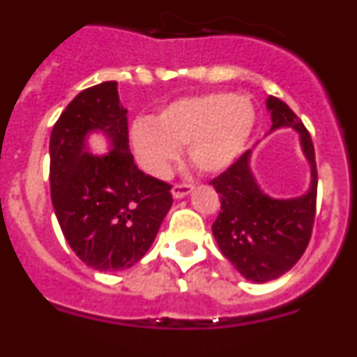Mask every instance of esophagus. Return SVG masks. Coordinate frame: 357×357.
Here are the masks:
<instances>
[{
  "label": "esophagus",
  "mask_w": 357,
  "mask_h": 357,
  "mask_svg": "<svg viewBox=\"0 0 357 357\" xmlns=\"http://www.w3.org/2000/svg\"><path fill=\"white\" fill-rule=\"evenodd\" d=\"M191 191H193V185H189V184H175L172 188V195L173 198H176V200H178V198L188 197Z\"/></svg>",
  "instance_id": "esophagus-1"
}]
</instances>
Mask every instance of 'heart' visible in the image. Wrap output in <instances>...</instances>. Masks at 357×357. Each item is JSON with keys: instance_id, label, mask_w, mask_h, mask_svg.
Instances as JSON below:
<instances>
[{"instance_id": "1", "label": "heart", "mask_w": 357, "mask_h": 357, "mask_svg": "<svg viewBox=\"0 0 357 357\" xmlns=\"http://www.w3.org/2000/svg\"><path fill=\"white\" fill-rule=\"evenodd\" d=\"M254 123L255 110L247 96L211 93L169 103L151 123H134L130 141L139 164L153 176L169 172L178 148H185L198 172L220 173L241 155Z\"/></svg>"}]
</instances>
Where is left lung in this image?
I'll use <instances>...</instances> for the list:
<instances>
[{
    "instance_id": "8db88e82",
    "label": "left lung",
    "mask_w": 357,
    "mask_h": 357,
    "mask_svg": "<svg viewBox=\"0 0 357 357\" xmlns=\"http://www.w3.org/2000/svg\"><path fill=\"white\" fill-rule=\"evenodd\" d=\"M266 109L272 116L270 132L279 128L298 132L302 153L311 168L307 191L295 198L264 193L250 169L252 150L211 181L222 200V211L213 223L214 239L236 270L257 284L279 279L295 266L307 248L317 213L318 176L311 135L279 98L268 96Z\"/></svg>"
}]
</instances>
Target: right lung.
<instances>
[{
  "label": "right lung",
  "mask_w": 357,
  "mask_h": 357,
  "mask_svg": "<svg viewBox=\"0 0 357 357\" xmlns=\"http://www.w3.org/2000/svg\"><path fill=\"white\" fill-rule=\"evenodd\" d=\"M98 131L109 141L103 156L86 146V137ZM50 185L66 241L98 272L127 270L143 259L173 204L172 185L135 166L116 82L82 91L56 119Z\"/></svg>",
  "instance_id": "1"
}]
</instances>
